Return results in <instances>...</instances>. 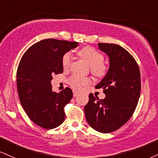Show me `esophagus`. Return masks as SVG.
Instances as JSON below:
<instances>
[{"label":"esophagus","instance_id":"34e87169","mask_svg":"<svg viewBox=\"0 0 158 158\" xmlns=\"http://www.w3.org/2000/svg\"><path fill=\"white\" fill-rule=\"evenodd\" d=\"M77 92L76 91H73V97H77Z\"/></svg>","mask_w":158,"mask_h":158}]
</instances>
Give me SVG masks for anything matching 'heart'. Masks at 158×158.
<instances>
[{
  "mask_svg": "<svg viewBox=\"0 0 158 158\" xmlns=\"http://www.w3.org/2000/svg\"><path fill=\"white\" fill-rule=\"evenodd\" d=\"M78 55L85 62L90 66V71L92 75L97 77H102L106 75L107 67L103 63L104 56L101 52L90 46L81 48L78 51ZM72 58L70 52H67L62 57V67L64 69H69L72 64ZM69 83L73 88L81 90L82 86H85L91 83L90 79L82 78L78 76H72L69 79Z\"/></svg>",
  "mask_w": 158,
  "mask_h": 158,
  "instance_id": "obj_1",
  "label": "heart"
}]
</instances>
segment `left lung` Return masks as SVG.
I'll return each mask as SVG.
<instances>
[{
  "label": "left lung",
  "mask_w": 158,
  "mask_h": 158,
  "mask_svg": "<svg viewBox=\"0 0 158 158\" xmlns=\"http://www.w3.org/2000/svg\"><path fill=\"white\" fill-rule=\"evenodd\" d=\"M109 58L107 74L95 88H102L106 97L99 100L89 94L85 118L93 129L109 133L119 129L133 116L141 93L139 65L129 52L116 44L98 43Z\"/></svg>",
  "instance_id": "obj_1"
}]
</instances>
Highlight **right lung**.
<instances>
[{
    "mask_svg": "<svg viewBox=\"0 0 158 158\" xmlns=\"http://www.w3.org/2000/svg\"><path fill=\"white\" fill-rule=\"evenodd\" d=\"M78 45L76 42L47 39L31 46L23 54L17 71V86L20 103L34 123L46 130L63 123L64 108L73 98L67 87L52 91V75L63 73L62 57Z\"/></svg>",
    "mask_w": 158,
    "mask_h": 158,
    "instance_id": "obj_1",
    "label": "right lung"
}]
</instances>
